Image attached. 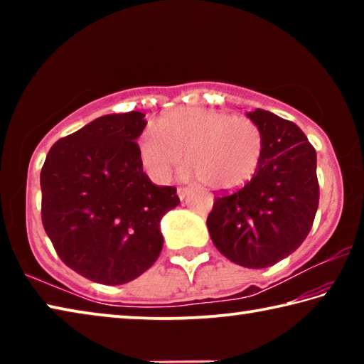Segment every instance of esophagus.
Here are the masks:
<instances>
[{
  "label": "esophagus",
  "instance_id": "34e87169",
  "mask_svg": "<svg viewBox=\"0 0 364 364\" xmlns=\"http://www.w3.org/2000/svg\"><path fill=\"white\" fill-rule=\"evenodd\" d=\"M189 193H191L189 188H178V197H180L181 200H183L184 197H186Z\"/></svg>",
  "mask_w": 364,
  "mask_h": 364
}]
</instances>
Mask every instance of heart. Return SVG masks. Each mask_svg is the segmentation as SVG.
I'll return each instance as SVG.
<instances>
[{"mask_svg": "<svg viewBox=\"0 0 364 364\" xmlns=\"http://www.w3.org/2000/svg\"><path fill=\"white\" fill-rule=\"evenodd\" d=\"M184 154L193 175L213 191L247 184L260 167L263 134L249 117L223 110L181 107L162 117L159 130L139 138V156L157 181H167L181 167Z\"/></svg>", "mask_w": 364, "mask_h": 364, "instance_id": "b5f03b06", "label": "heart"}]
</instances>
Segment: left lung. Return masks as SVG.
<instances>
[{
	"instance_id": "obj_1",
	"label": "left lung",
	"mask_w": 364,
	"mask_h": 364,
	"mask_svg": "<svg viewBox=\"0 0 364 364\" xmlns=\"http://www.w3.org/2000/svg\"><path fill=\"white\" fill-rule=\"evenodd\" d=\"M247 117L263 134L260 167L242 188L215 197L207 228L232 263L268 268L297 250L315 221L316 151L292 122L263 109Z\"/></svg>"
}]
</instances>
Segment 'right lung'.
Returning a JSON list of instances; mask_svg holds the SVG:
<instances>
[{
  "label": "right lung",
  "mask_w": 364,
  "mask_h": 364,
  "mask_svg": "<svg viewBox=\"0 0 364 364\" xmlns=\"http://www.w3.org/2000/svg\"><path fill=\"white\" fill-rule=\"evenodd\" d=\"M144 114L104 115L60 138L40 173L41 221L58 255L106 286L136 279L164 245L160 220L180 204L173 186L143 171Z\"/></svg>",
  "instance_id": "1"
}]
</instances>
